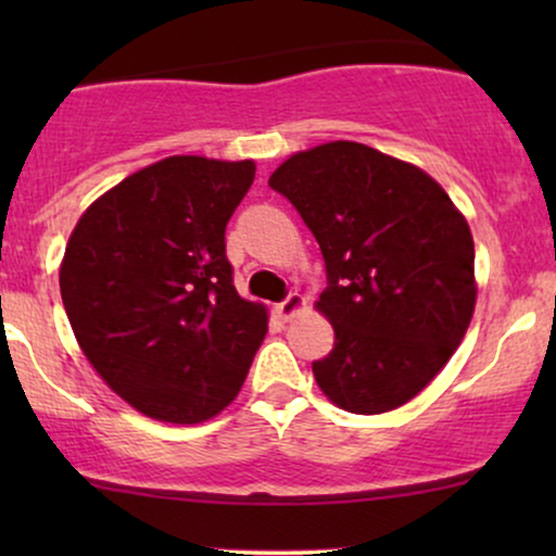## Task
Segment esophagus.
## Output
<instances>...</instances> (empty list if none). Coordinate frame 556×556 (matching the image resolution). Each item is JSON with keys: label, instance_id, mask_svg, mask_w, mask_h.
I'll return each mask as SVG.
<instances>
[{"label": "esophagus", "instance_id": "obj_1", "mask_svg": "<svg viewBox=\"0 0 556 556\" xmlns=\"http://www.w3.org/2000/svg\"><path fill=\"white\" fill-rule=\"evenodd\" d=\"M303 305H305L303 295H298V292H290V295H287V298L282 300V303H277V305H274V308H277V314L282 316L285 321H287V318H292V316H295L298 311L303 308Z\"/></svg>", "mask_w": 556, "mask_h": 556}]
</instances>
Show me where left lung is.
<instances>
[{"mask_svg":"<svg viewBox=\"0 0 556 556\" xmlns=\"http://www.w3.org/2000/svg\"><path fill=\"white\" fill-rule=\"evenodd\" d=\"M327 266L318 308L334 348L321 392L376 416L413 400L463 342L476 305L473 238L426 172L353 140L300 151L269 177Z\"/></svg>","mask_w":556,"mask_h":556,"instance_id":"1","label":"left lung"}]
</instances>
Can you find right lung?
<instances>
[{"instance_id":"right-lung-1","label":"right lung","mask_w":556,"mask_h":556,"mask_svg":"<svg viewBox=\"0 0 556 556\" xmlns=\"http://www.w3.org/2000/svg\"><path fill=\"white\" fill-rule=\"evenodd\" d=\"M253 177V162L162 159L114 185L70 235L60 269L70 327L143 416H216L264 342L266 311L238 295L225 242Z\"/></svg>"}]
</instances>
